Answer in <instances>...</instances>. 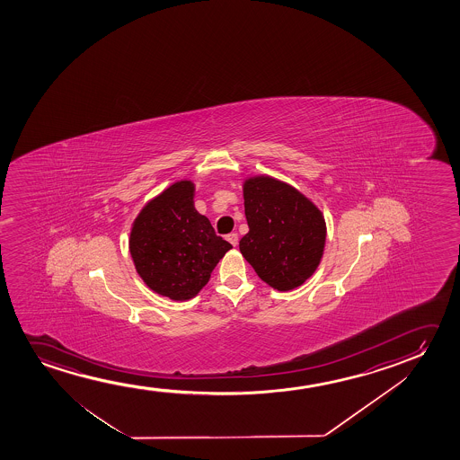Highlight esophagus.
I'll use <instances>...</instances> for the list:
<instances>
[{"mask_svg":"<svg viewBox=\"0 0 460 460\" xmlns=\"http://www.w3.org/2000/svg\"><path fill=\"white\" fill-rule=\"evenodd\" d=\"M226 240L233 246L239 245V235H237V234H227Z\"/></svg>","mask_w":460,"mask_h":460,"instance_id":"34e87169","label":"esophagus"}]
</instances>
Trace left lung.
<instances>
[{
	"mask_svg": "<svg viewBox=\"0 0 460 460\" xmlns=\"http://www.w3.org/2000/svg\"><path fill=\"white\" fill-rule=\"evenodd\" d=\"M243 201L250 231L240 240L242 256L273 289H296L323 256L321 208L290 183L264 174L243 181Z\"/></svg>",
	"mask_w": 460,
	"mask_h": 460,
	"instance_id": "obj_1",
	"label": "left lung"
}]
</instances>
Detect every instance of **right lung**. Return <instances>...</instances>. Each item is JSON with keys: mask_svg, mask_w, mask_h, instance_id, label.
Instances as JSON below:
<instances>
[{"mask_svg": "<svg viewBox=\"0 0 460 460\" xmlns=\"http://www.w3.org/2000/svg\"><path fill=\"white\" fill-rule=\"evenodd\" d=\"M195 183H171L139 210L128 250L139 278L149 289L185 302L208 283L233 245L215 234L208 217L195 208Z\"/></svg>", "mask_w": 460, "mask_h": 460, "instance_id": "right-lung-1", "label": "right lung"}]
</instances>
